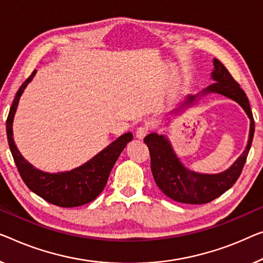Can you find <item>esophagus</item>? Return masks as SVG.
I'll list each match as a JSON object with an SVG mask.
<instances>
[{
	"mask_svg": "<svg viewBox=\"0 0 263 263\" xmlns=\"http://www.w3.org/2000/svg\"><path fill=\"white\" fill-rule=\"evenodd\" d=\"M148 131H150V127H148L147 125H142V126H139L138 128H137L136 137L138 139H144L145 136L148 133Z\"/></svg>",
	"mask_w": 263,
	"mask_h": 263,
	"instance_id": "34e87169",
	"label": "esophagus"
}]
</instances>
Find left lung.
Instances as JSON below:
<instances>
[{"label": "left lung", "instance_id": "obj_1", "mask_svg": "<svg viewBox=\"0 0 263 263\" xmlns=\"http://www.w3.org/2000/svg\"><path fill=\"white\" fill-rule=\"evenodd\" d=\"M213 64L214 69L211 72V79L215 81L214 84L208 86L206 88L195 96L193 94L186 96L185 100L181 103V106L169 112V115L177 113L178 109L182 111L186 107L195 106L203 97L210 93L221 94L236 101L248 116L250 121L248 143L242 155L227 170L218 174H201V172L187 169L184 165L178 156L176 155L167 136L154 132L145 137L144 143L147 145L148 151H150L151 171L155 182L167 197L176 202L187 203V204H204L224 194L240 177L253 143L255 123H254L248 98L223 64L217 59H214ZM166 119L170 120V118Z\"/></svg>", "mask_w": 263, "mask_h": 263}]
</instances>
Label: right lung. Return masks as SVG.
Instances as JSON below:
<instances>
[{"instance_id":"obj_1","label":"right lung","mask_w":263,"mask_h":263,"mask_svg":"<svg viewBox=\"0 0 263 263\" xmlns=\"http://www.w3.org/2000/svg\"><path fill=\"white\" fill-rule=\"evenodd\" d=\"M35 74L36 70H34L33 74L18 88L7 118V138L14 162L26 185L45 201L62 208L84 205L96 199L104 190L109 172L121 151L132 140L133 136L131 132L124 133L93 158L76 169L61 172H45L36 169L18 151L13 136L14 117L20 98L29 82L34 79Z\"/></svg>"}]
</instances>
